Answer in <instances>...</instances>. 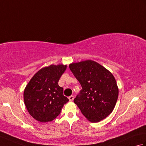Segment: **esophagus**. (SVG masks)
Listing matches in <instances>:
<instances>
[{
	"instance_id": "34e87169",
	"label": "esophagus",
	"mask_w": 146,
	"mask_h": 146,
	"mask_svg": "<svg viewBox=\"0 0 146 146\" xmlns=\"http://www.w3.org/2000/svg\"><path fill=\"white\" fill-rule=\"evenodd\" d=\"M68 99H69V100L70 102H72L74 100V96H73V95L70 96V97H68Z\"/></svg>"
}]
</instances>
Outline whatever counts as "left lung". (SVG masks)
<instances>
[{
	"instance_id": "obj_1",
	"label": "left lung",
	"mask_w": 146,
	"mask_h": 146,
	"mask_svg": "<svg viewBox=\"0 0 146 146\" xmlns=\"http://www.w3.org/2000/svg\"><path fill=\"white\" fill-rule=\"evenodd\" d=\"M69 67L82 87L74 99L75 104L90 122L105 119L112 112L119 96L113 75L92 60L73 63Z\"/></svg>"
}]
</instances>
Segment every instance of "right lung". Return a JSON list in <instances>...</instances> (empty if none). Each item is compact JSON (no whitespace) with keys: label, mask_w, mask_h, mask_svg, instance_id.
Here are the masks:
<instances>
[{"label":"right lung","mask_w":146,"mask_h":146,"mask_svg":"<svg viewBox=\"0 0 146 146\" xmlns=\"http://www.w3.org/2000/svg\"><path fill=\"white\" fill-rule=\"evenodd\" d=\"M67 66L54 65L41 68L31 79L24 92V101L29 114L41 122H48L60 115L69 101L63 95L58 81Z\"/></svg>","instance_id":"1"}]
</instances>
